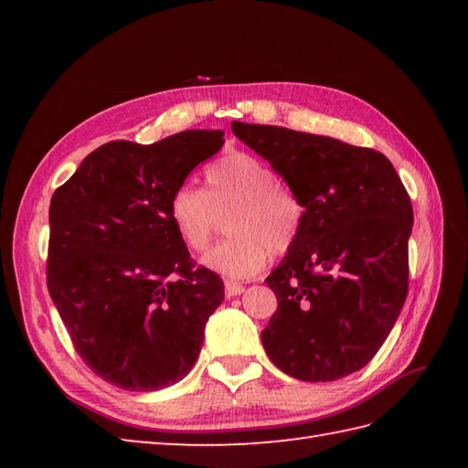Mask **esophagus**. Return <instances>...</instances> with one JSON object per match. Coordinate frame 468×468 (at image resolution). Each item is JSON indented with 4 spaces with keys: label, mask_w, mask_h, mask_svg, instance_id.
I'll use <instances>...</instances> for the list:
<instances>
[{
    "label": "esophagus",
    "mask_w": 468,
    "mask_h": 468,
    "mask_svg": "<svg viewBox=\"0 0 468 468\" xmlns=\"http://www.w3.org/2000/svg\"><path fill=\"white\" fill-rule=\"evenodd\" d=\"M243 290L245 287L241 285V283H237V282H225V295L227 297H235V295H241L243 293Z\"/></svg>",
    "instance_id": "34e87169"
}]
</instances>
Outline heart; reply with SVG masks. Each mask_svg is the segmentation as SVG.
Segmentation results:
<instances>
[{
  "label": "heart",
  "instance_id": "obj_1",
  "mask_svg": "<svg viewBox=\"0 0 468 468\" xmlns=\"http://www.w3.org/2000/svg\"><path fill=\"white\" fill-rule=\"evenodd\" d=\"M207 188L178 186L168 213L186 250L205 251L221 218L231 239L213 247L205 265L213 271L247 280L260 273L270 255H285L300 239L305 207L300 195L261 158L231 153L205 171Z\"/></svg>",
  "mask_w": 468,
  "mask_h": 468
}]
</instances>
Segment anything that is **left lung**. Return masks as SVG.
Masks as SVG:
<instances>
[{
    "label": "left lung",
    "instance_id": "obj_1",
    "mask_svg": "<svg viewBox=\"0 0 468 468\" xmlns=\"http://www.w3.org/2000/svg\"><path fill=\"white\" fill-rule=\"evenodd\" d=\"M305 207L300 239L265 283L277 310L261 332L270 360L303 382H332L372 360L409 295L410 197L388 158L282 126L233 122Z\"/></svg>",
    "mask_w": 468,
    "mask_h": 468
}]
</instances>
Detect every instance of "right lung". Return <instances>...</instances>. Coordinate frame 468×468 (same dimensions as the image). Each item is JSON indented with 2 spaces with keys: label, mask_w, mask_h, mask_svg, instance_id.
Here are the masks:
<instances>
[{
  "label": "right lung",
  "mask_w": 468,
  "mask_h": 468,
  "mask_svg": "<svg viewBox=\"0 0 468 468\" xmlns=\"http://www.w3.org/2000/svg\"><path fill=\"white\" fill-rule=\"evenodd\" d=\"M223 143L221 131L106 143L49 203V297L84 364L122 390L183 380L223 302V280L195 265L168 213L188 173Z\"/></svg>",
  "instance_id": "right-lung-1"
}]
</instances>
